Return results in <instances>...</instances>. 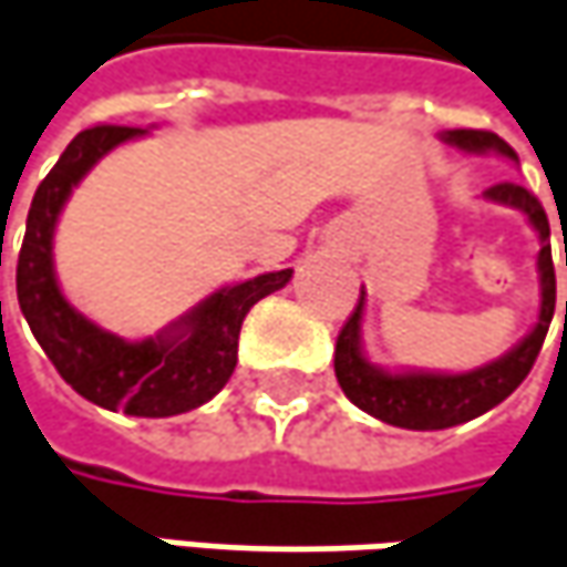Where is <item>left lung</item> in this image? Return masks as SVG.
Instances as JSON below:
<instances>
[{
  "label": "left lung",
  "instance_id": "obj_1",
  "mask_svg": "<svg viewBox=\"0 0 567 567\" xmlns=\"http://www.w3.org/2000/svg\"><path fill=\"white\" fill-rule=\"evenodd\" d=\"M443 140L463 153H497L517 162V153L492 130H446ZM488 200L507 204L526 213L533 229L539 233V287H543V302H539V322L526 334L524 341L497 357L492 363L468 370V373H385L373 367L363 348H360V319H363V302L367 293L360 290V302L344 322L338 344H334V377L341 382L344 395L354 402L357 409L380 417L392 427H409V431H443L453 424H466L472 417L485 414L488 409L501 405L533 370L539 348L546 341V331L555 312V268L553 248H549V216L543 204L526 190L524 185L501 182L485 190ZM567 265V248H565ZM565 328H567V302H565Z\"/></svg>",
  "mask_w": 567,
  "mask_h": 567
}]
</instances>
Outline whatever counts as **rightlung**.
I'll return each instance as SVG.
<instances>
[{
    "label": "right lung",
    "mask_w": 567,
    "mask_h": 567,
    "mask_svg": "<svg viewBox=\"0 0 567 567\" xmlns=\"http://www.w3.org/2000/svg\"><path fill=\"white\" fill-rule=\"evenodd\" d=\"M143 133L140 127L101 124L72 140L31 200L14 284L18 306L43 354L82 399L136 417H168L210 402L229 382L248 309L287 287L293 270L258 274L245 284L223 287L156 338L143 341H124L72 309L53 274V229L60 210L101 156Z\"/></svg>",
    "instance_id": "1"
}]
</instances>
